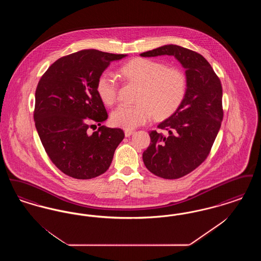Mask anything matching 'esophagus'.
Instances as JSON below:
<instances>
[{
  "instance_id": "obj_1",
  "label": "esophagus",
  "mask_w": 261,
  "mask_h": 261,
  "mask_svg": "<svg viewBox=\"0 0 261 261\" xmlns=\"http://www.w3.org/2000/svg\"><path fill=\"white\" fill-rule=\"evenodd\" d=\"M133 133H134V131H132V130H125L124 131L125 137H130L131 135H133Z\"/></svg>"
}]
</instances>
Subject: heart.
Segmentation results:
<instances>
[{
    "mask_svg": "<svg viewBox=\"0 0 261 261\" xmlns=\"http://www.w3.org/2000/svg\"><path fill=\"white\" fill-rule=\"evenodd\" d=\"M126 78L142 84L135 106L120 105L112 112V124L131 130L145 124L152 115L165 118L176 112L185 99L186 77L181 71L167 68L162 62L135 59L121 68ZM118 80L114 73L105 71L97 81V92L103 103L112 106L117 99Z\"/></svg>",
    "mask_w": 261,
    "mask_h": 261,
    "instance_id": "heart-1",
    "label": "heart"
}]
</instances>
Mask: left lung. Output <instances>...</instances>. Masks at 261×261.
Segmentation results:
<instances>
[{
	"instance_id": "1",
	"label": "left lung",
	"mask_w": 261,
	"mask_h": 261,
	"mask_svg": "<svg viewBox=\"0 0 261 261\" xmlns=\"http://www.w3.org/2000/svg\"><path fill=\"white\" fill-rule=\"evenodd\" d=\"M151 58L172 56L185 68L187 91L179 109L150 131V144L143 161L151 173L177 179L196 169L207 158L223 119L222 86L210 62L194 50L164 45L140 54Z\"/></svg>"
}]
</instances>
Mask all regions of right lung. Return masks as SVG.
<instances>
[{
	"label": "right lung",
	"mask_w": 261,
	"mask_h": 261,
	"mask_svg": "<svg viewBox=\"0 0 261 261\" xmlns=\"http://www.w3.org/2000/svg\"><path fill=\"white\" fill-rule=\"evenodd\" d=\"M127 55L82 50L54 62L38 83L34 121L50 161L64 174L92 179L105 173L124 138L119 128L99 125L108 113L97 92V81L114 61ZM93 125H91L92 127Z\"/></svg>",
	"instance_id": "obj_1"
}]
</instances>
